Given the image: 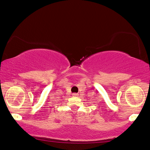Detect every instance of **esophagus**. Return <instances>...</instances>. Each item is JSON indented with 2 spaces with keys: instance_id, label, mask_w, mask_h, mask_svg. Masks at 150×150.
<instances>
[{
  "instance_id": "34e87169",
  "label": "esophagus",
  "mask_w": 150,
  "mask_h": 150,
  "mask_svg": "<svg viewBox=\"0 0 150 150\" xmlns=\"http://www.w3.org/2000/svg\"><path fill=\"white\" fill-rule=\"evenodd\" d=\"M73 96H78V94H77V93H74V94H72Z\"/></svg>"
}]
</instances>
